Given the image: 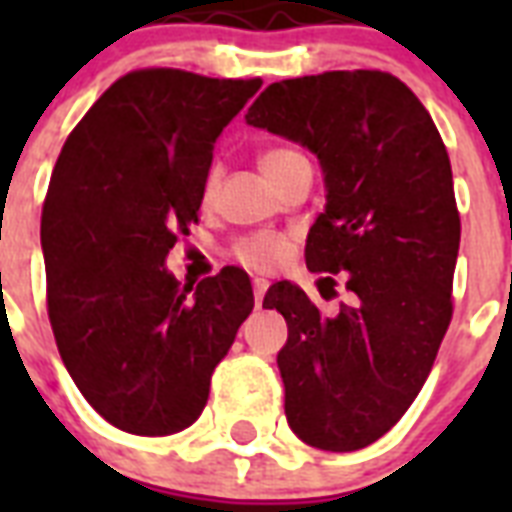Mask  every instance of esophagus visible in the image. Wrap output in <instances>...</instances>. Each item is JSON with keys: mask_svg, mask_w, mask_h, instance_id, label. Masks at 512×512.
I'll return each instance as SVG.
<instances>
[{"mask_svg": "<svg viewBox=\"0 0 512 512\" xmlns=\"http://www.w3.org/2000/svg\"><path fill=\"white\" fill-rule=\"evenodd\" d=\"M252 287H255V303L263 305V297H265V289H268V281L255 279V281H252Z\"/></svg>", "mask_w": 512, "mask_h": 512, "instance_id": "1", "label": "esophagus"}]
</instances>
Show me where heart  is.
I'll use <instances>...</instances> for the list:
<instances>
[{"label":"heart","instance_id":"heart-1","mask_svg":"<svg viewBox=\"0 0 512 512\" xmlns=\"http://www.w3.org/2000/svg\"><path fill=\"white\" fill-rule=\"evenodd\" d=\"M305 159L300 151L295 148H268L260 156V167L268 175V180H276L281 172L292 167L295 162ZM217 183H220V170L212 167L204 177V188H201V196L204 199H212L217 191ZM231 255L239 260L241 265H247L252 271H273V268H279L289 255V239L284 233H273V231H257V233H247V236H241L236 244H233Z\"/></svg>","mask_w":512,"mask_h":512}]
</instances>
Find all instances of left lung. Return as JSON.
I'll return each instance as SVG.
<instances>
[{
    "label": "left lung",
    "mask_w": 512,
    "mask_h": 512,
    "mask_svg": "<svg viewBox=\"0 0 512 512\" xmlns=\"http://www.w3.org/2000/svg\"><path fill=\"white\" fill-rule=\"evenodd\" d=\"M247 122L303 143L324 170L327 204L305 265L340 273L350 300L324 316L279 281L263 308L289 327L276 358L289 428L316 449L356 452L404 417L452 321L460 212L449 154L417 95L388 71L273 82Z\"/></svg>",
    "instance_id": "left-lung-1"
}]
</instances>
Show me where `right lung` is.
<instances>
[{"mask_svg":"<svg viewBox=\"0 0 512 512\" xmlns=\"http://www.w3.org/2000/svg\"><path fill=\"white\" fill-rule=\"evenodd\" d=\"M260 84L130 71L55 162L42 207L47 316L76 388L114 428L170 436L196 422L255 308L239 268L180 287L164 257L199 223L217 135Z\"/></svg>","mask_w":512,"mask_h":512,"instance_id":"add662e5","label":"right lung"}]
</instances>
